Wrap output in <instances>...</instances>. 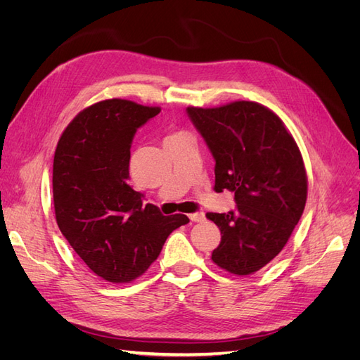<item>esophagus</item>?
I'll use <instances>...</instances> for the list:
<instances>
[{"instance_id": "34e87169", "label": "esophagus", "mask_w": 360, "mask_h": 360, "mask_svg": "<svg viewBox=\"0 0 360 360\" xmlns=\"http://www.w3.org/2000/svg\"><path fill=\"white\" fill-rule=\"evenodd\" d=\"M204 213L202 212H195V213H191L189 214V219L192 221V222H202L204 221Z\"/></svg>"}]
</instances>
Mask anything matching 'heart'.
<instances>
[{"label":"heart","mask_w":360,"mask_h":360,"mask_svg":"<svg viewBox=\"0 0 360 360\" xmlns=\"http://www.w3.org/2000/svg\"><path fill=\"white\" fill-rule=\"evenodd\" d=\"M179 135H180V134H176V135H171V136H168L167 139H169V138H174V136H179Z\"/></svg>","instance_id":"heart-1"}]
</instances>
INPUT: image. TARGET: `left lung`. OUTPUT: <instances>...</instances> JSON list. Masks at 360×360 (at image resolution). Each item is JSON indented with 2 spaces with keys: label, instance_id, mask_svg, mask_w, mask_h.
Masks as SVG:
<instances>
[{
  "label": "left lung",
  "instance_id": "1",
  "mask_svg": "<svg viewBox=\"0 0 360 360\" xmlns=\"http://www.w3.org/2000/svg\"><path fill=\"white\" fill-rule=\"evenodd\" d=\"M214 159V191L234 192L236 209L207 213L221 230L212 259L250 275L274 259L302 217L308 180L296 141L282 120L255 102L188 108Z\"/></svg>",
  "mask_w": 360,
  "mask_h": 360
}]
</instances>
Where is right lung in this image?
Masks as SVG:
<instances>
[{"instance_id": "add662e5", "label": "right lung", "mask_w": 360, "mask_h": 360, "mask_svg": "<svg viewBox=\"0 0 360 360\" xmlns=\"http://www.w3.org/2000/svg\"><path fill=\"white\" fill-rule=\"evenodd\" d=\"M159 108L123 99L94 103L64 130L53 156L60 231L97 276L123 284L150 267L184 214L163 216L127 183L136 130Z\"/></svg>"}]
</instances>
